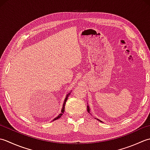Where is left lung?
I'll use <instances>...</instances> for the list:
<instances>
[{
    "label": "left lung",
    "instance_id": "obj_1",
    "mask_svg": "<svg viewBox=\"0 0 150 150\" xmlns=\"http://www.w3.org/2000/svg\"><path fill=\"white\" fill-rule=\"evenodd\" d=\"M87 111H88V112H89V113H90V109H89V107H88V106H87ZM97 120H99L100 122H102L101 120H98V119H97Z\"/></svg>",
    "mask_w": 150,
    "mask_h": 150
}]
</instances>
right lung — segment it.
<instances>
[{"label": "right lung", "instance_id": "obj_1", "mask_svg": "<svg viewBox=\"0 0 150 150\" xmlns=\"http://www.w3.org/2000/svg\"><path fill=\"white\" fill-rule=\"evenodd\" d=\"M71 92H70L68 94H67V95L66 96V98H65V100H64V103H63V108H62V112H61V113L57 116V117H56L55 118L54 120H52V121H54V120H57V119H58V118H59L61 117H62V116L63 115V113L64 112H65V103H66V102H67V99H68V97L69 96V95L70 94H71Z\"/></svg>", "mask_w": 150, "mask_h": 150}]
</instances>
